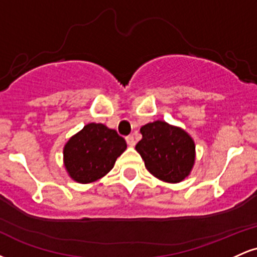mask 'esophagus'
<instances>
[{
	"mask_svg": "<svg viewBox=\"0 0 257 257\" xmlns=\"http://www.w3.org/2000/svg\"><path fill=\"white\" fill-rule=\"evenodd\" d=\"M125 141H126V144H128V145L131 147L135 145V139H134V137H133V135H128V137L125 138Z\"/></svg>",
	"mask_w": 257,
	"mask_h": 257,
	"instance_id": "34e87169",
	"label": "esophagus"
}]
</instances>
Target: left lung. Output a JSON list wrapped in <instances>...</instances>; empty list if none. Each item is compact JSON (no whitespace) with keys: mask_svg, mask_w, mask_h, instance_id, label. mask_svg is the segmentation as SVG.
<instances>
[{"mask_svg":"<svg viewBox=\"0 0 257 257\" xmlns=\"http://www.w3.org/2000/svg\"><path fill=\"white\" fill-rule=\"evenodd\" d=\"M143 139L135 150L156 178L166 182L182 181L194 163V143L182 129L162 120L141 126Z\"/></svg>","mask_w":257,"mask_h":257,"instance_id":"left-lung-1","label":"left lung"}]
</instances>
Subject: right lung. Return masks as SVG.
I'll return each mask as SVG.
<instances>
[{"mask_svg": "<svg viewBox=\"0 0 257 257\" xmlns=\"http://www.w3.org/2000/svg\"><path fill=\"white\" fill-rule=\"evenodd\" d=\"M125 149V140L116 131L89 123L65 145V167L73 180L88 184L110 172Z\"/></svg>", "mask_w": 257, "mask_h": 257, "instance_id": "obj_1", "label": "right lung"}]
</instances>
